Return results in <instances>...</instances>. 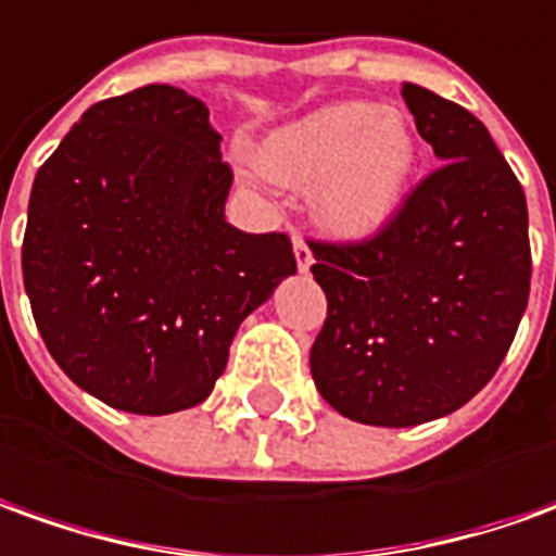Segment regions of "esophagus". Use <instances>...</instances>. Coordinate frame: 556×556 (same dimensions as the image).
Returning a JSON list of instances; mask_svg holds the SVG:
<instances>
[{
	"label": "esophagus",
	"mask_w": 556,
	"mask_h": 556,
	"mask_svg": "<svg viewBox=\"0 0 556 556\" xmlns=\"http://www.w3.org/2000/svg\"><path fill=\"white\" fill-rule=\"evenodd\" d=\"M293 256H296V269L300 271H308L312 263H315V254H312L308 241L302 239V236H293Z\"/></svg>",
	"instance_id": "esophagus-1"
}]
</instances>
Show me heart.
I'll return each mask as SVG.
<instances>
[{"mask_svg":"<svg viewBox=\"0 0 556 556\" xmlns=\"http://www.w3.org/2000/svg\"><path fill=\"white\" fill-rule=\"evenodd\" d=\"M256 166L285 187H312L317 227L342 241L372 239L396 220L417 168V136L396 109L336 102L275 129Z\"/></svg>","mask_w":556,"mask_h":556,"instance_id":"obj_1","label":"heart"}]
</instances>
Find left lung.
<instances>
[{
  "label": "left lung",
  "mask_w": 556,
  "mask_h": 556,
  "mask_svg": "<svg viewBox=\"0 0 556 556\" xmlns=\"http://www.w3.org/2000/svg\"><path fill=\"white\" fill-rule=\"evenodd\" d=\"M402 99L442 166L384 232L312 241L327 293L312 378L369 427H415L472 400L515 342L533 271L523 187L488 126L417 84Z\"/></svg>",
  "instance_id": "left-lung-1"
}]
</instances>
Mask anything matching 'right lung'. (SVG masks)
Here are the masks:
<instances>
[{
  "mask_svg": "<svg viewBox=\"0 0 556 556\" xmlns=\"http://www.w3.org/2000/svg\"><path fill=\"white\" fill-rule=\"evenodd\" d=\"M229 184L205 102L168 84L90 105L38 168L23 287L80 390L132 415L208 400L241 320L296 275L285 232L227 224Z\"/></svg>",
  "mask_w": 556,
  "mask_h": 556,
  "instance_id": "1",
  "label": "right lung"
}]
</instances>
